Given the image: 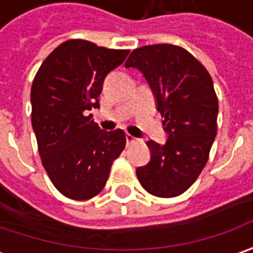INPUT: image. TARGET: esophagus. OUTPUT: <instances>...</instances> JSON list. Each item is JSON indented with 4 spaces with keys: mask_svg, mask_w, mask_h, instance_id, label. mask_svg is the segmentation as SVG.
Returning a JSON list of instances; mask_svg holds the SVG:
<instances>
[{
    "mask_svg": "<svg viewBox=\"0 0 253 253\" xmlns=\"http://www.w3.org/2000/svg\"><path fill=\"white\" fill-rule=\"evenodd\" d=\"M132 142H135V138H133L132 135H129V133H126V143L131 145Z\"/></svg>",
    "mask_w": 253,
    "mask_h": 253,
    "instance_id": "esophagus-1",
    "label": "esophagus"
}]
</instances>
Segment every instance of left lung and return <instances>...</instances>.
<instances>
[{
	"instance_id": "1",
	"label": "left lung",
	"mask_w": 253,
	"mask_h": 253,
	"mask_svg": "<svg viewBox=\"0 0 253 253\" xmlns=\"http://www.w3.org/2000/svg\"><path fill=\"white\" fill-rule=\"evenodd\" d=\"M125 66L146 77L169 133L165 145L146 142L151 162L136 169L138 180L152 196L177 197L203 171L217 135L218 98L212 79L193 54L176 44L138 47Z\"/></svg>"
}]
</instances>
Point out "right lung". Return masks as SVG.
Returning a JSON list of instances; mask_svg holds the SVG:
<instances>
[{"instance_id":"obj_1","label":"right lung","mask_w":253,"mask_h":253,"mask_svg":"<svg viewBox=\"0 0 253 253\" xmlns=\"http://www.w3.org/2000/svg\"><path fill=\"white\" fill-rule=\"evenodd\" d=\"M128 53L126 49L69 39L35 74L31 120L38 151L49 179L67 199L95 197L125 148V132L101 131L87 111L98 107L105 76L124 63Z\"/></svg>"}]
</instances>
